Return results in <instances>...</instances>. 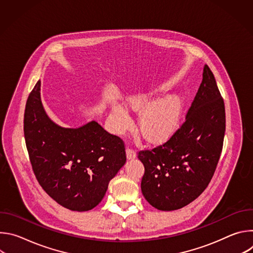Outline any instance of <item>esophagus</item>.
<instances>
[{
    "label": "esophagus",
    "instance_id": "34e87169",
    "mask_svg": "<svg viewBox=\"0 0 253 253\" xmlns=\"http://www.w3.org/2000/svg\"><path fill=\"white\" fill-rule=\"evenodd\" d=\"M126 156H127V159H134L136 157V152L133 149L127 147L126 148Z\"/></svg>",
    "mask_w": 253,
    "mask_h": 253
}]
</instances>
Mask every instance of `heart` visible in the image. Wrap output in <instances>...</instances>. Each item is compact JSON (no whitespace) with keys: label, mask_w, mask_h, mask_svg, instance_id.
Returning <instances> with one entry per match:
<instances>
[{"label":"heart","mask_w":253,"mask_h":253,"mask_svg":"<svg viewBox=\"0 0 253 253\" xmlns=\"http://www.w3.org/2000/svg\"><path fill=\"white\" fill-rule=\"evenodd\" d=\"M155 91H141L127 98L131 109L141 113L138 129L144 139L150 143H162L179 129L184 111L183 98L179 95L167 96L159 101ZM110 120L116 133H123L131 125V117L120 104L112 106Z\"/></svg>","instance_id":"heart-1"}]
</instances>
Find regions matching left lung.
I'll return each instance as SVG.
<instances>
[{"label":"left lung","mask_w":253,"mask_h":253,"mask_svg":"<svg viewBox=\"0 0 253 253\" xmlns=\"http://www.w3.org/2000/svg\"><path fill=\"white\" fill-rule=\"evenodd\" d=\"M224 133V102L205 65L184 123L162 145L138 152L145 168L143 196L163 211L180 209L195 200L208 186L218 164Z\"/></svg>","instance_id":"left-lung-1"}]
</instances>
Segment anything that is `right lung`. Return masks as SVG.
Returning a JSON list of instances; mask_svg holds the SVG:
<instances>
[{"instance_id": "add662e5", "label": "right lung", "mask_w": 253, "mask_h": 253, "mask_svg": "<svg viewBox=\"0 0 253 253\" xmlns=\"http://www.w3.org/2000/svg\"><path fill=\"white\" fill-rule=\"evenodd\" d=\"M38 81L24 114L30 162L39 184L63 207L88 211L103 199L110 180L126 162L123 140L95 121L64 128L46 114Z\"/></svg>"}]
</instances>
